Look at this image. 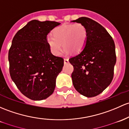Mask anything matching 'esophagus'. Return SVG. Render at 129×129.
I'll use <instances>...</instances> for the list:
<instances>
[{
	"label": "esophagus",
	"instance_id": "1",
	"mask_svg": "<svg viewBox=\"0 0 129 129\" xmlns=\"http://www.w3.org/2000/svg\"><path fill=\"white\" fill-rule=\"evenodd\" d=\"M69 62V59L67 58H65L64 59V63H67Z\"/></svg>",
	"mask_w": 129,
	"mask_h": 129
}]
</instances>
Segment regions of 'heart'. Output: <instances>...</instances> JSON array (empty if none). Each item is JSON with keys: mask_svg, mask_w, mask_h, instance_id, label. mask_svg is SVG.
<instances>
[{"mask_svg": "<svg viewBox=\"0 0 129 129\" xmlns=\"http://www.w3.org/2000/svg\"><path fill=\"white\" fill-rule=\"evenodd\" d=\"M87 37V29L83 24H65L54 28L52 36H47L46 42L52 53L59 55L62 51V43L67 53L70 51L78 53L85 47Z\"/></svg>", "mask_w": 129, "mask_h": 129, "instance_id": "obj_1", "label": "heart"}]
</instances>
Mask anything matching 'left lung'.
I'll return each mask as SVG.
<instances>
[{
	"label": "left lung",
	"instance_id": "left-lung-1",
	"mask_svg": "<svg viewBox=\"0 0 129 129\" xmlns=\"http://www.w3.org/2000/svg\"><path fill=\"white\" fill-rule=\"evenodd\" d=\"M72 21L83 24L88 31L85 47L69 59L74 66L73 85L82 95L96 96L110 85L113 78L116 62L114 42L106 29L92 19L80 17Z\"/></svg>",
	"mask_w": 129,
	"mask_h": 129
}]
</instances>
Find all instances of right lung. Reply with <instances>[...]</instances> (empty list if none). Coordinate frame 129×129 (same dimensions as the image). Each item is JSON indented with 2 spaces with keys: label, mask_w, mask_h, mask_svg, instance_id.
<instances>
[{
  "label": "right lung",
  "mask_w": 129,
  "mask_h": 129,
  "mask_svg": "<svg viewBox=\"0 0 129 129\" xmlns=\"http://www.w3.org/2000/svg\"><path fill=\"white\" fill-rule=\"evenodd\" d=\"M56 21L31 20L16 33L9 51L12 80L25 96L46 99L53 93L63 59L54 55L46 42L48 33L60 25Z\"/></svg>",
  "instance_id": "right-lung-1"
}]
</instances>
